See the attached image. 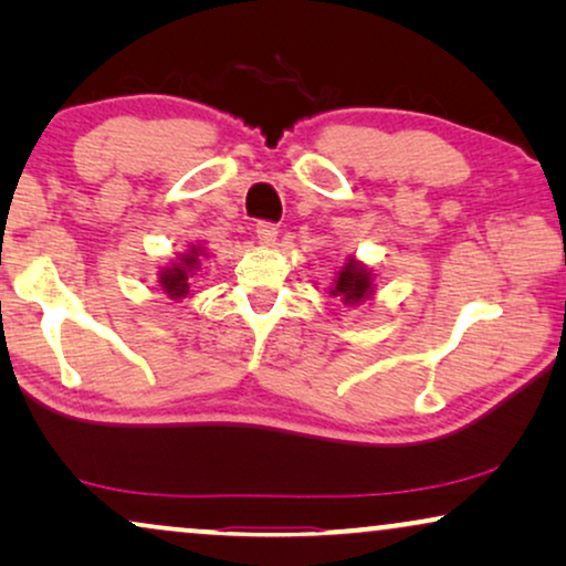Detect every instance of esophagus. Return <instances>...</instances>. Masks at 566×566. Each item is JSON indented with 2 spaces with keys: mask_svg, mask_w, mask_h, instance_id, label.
Returning a JSON list of instances; mask_svg holds the SVG:
<instances>
[{
  "mask_svg": "<svg viewBox=\"0 0 566 566\" xmlns=\"http://www.w3.org/2000/svg\"><path fill=\"white\" fill-rule=\"evenodd\" d=\"M258 239H260V244H273L275 242V237H277V227L273 221H260L258 223Z\"/></svg>",
  "mask_w": 566,
  "mask_h": 566,
  "instance_id": "obj_1",
  "label": "esophagus"
}]
</instances>
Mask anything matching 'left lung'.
Wrapping results in <instances>:
<instances>
[{
	"label": "left lung",
	"instance_id": "left-lung-1",
	"mask_svg": "<svg viewBox=\"0 0 566 566\" xmlns=\"http://www.w3.org/2000/svg\"><path fill=\"white\" fill-rule=\"evenodd\" d=\"M332 296L343 298L345 304H358L366 296H370V273L368 268H363L360 262H355L353 258L345 262V268L339 270L335 289L329 291Z\"/></svg>",
	"mask_w": 566,
	"mask_h": 566
}]
</instances>
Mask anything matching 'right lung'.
Returning <instances> with one entry per match:
<instances>
[{"mask_svg": "<svg viewBox=\"0 0 566 566\" xmlns=\"http://www.w3.org/2000/svg\"><path fill=\"white\" fill-rule=\"evenodd\" d=\"M196 270H198V250L192 247V252L185 254V258H180V262H175L172 268L161 270V273H159L161 289H165L172 298L188 296V291H190L188 281L192 275H196Z\"/></svg>", "mask_w": 566, "mask_h": 566, "instance_id": "add662e5", "label": "right lung"}]
</instances>
